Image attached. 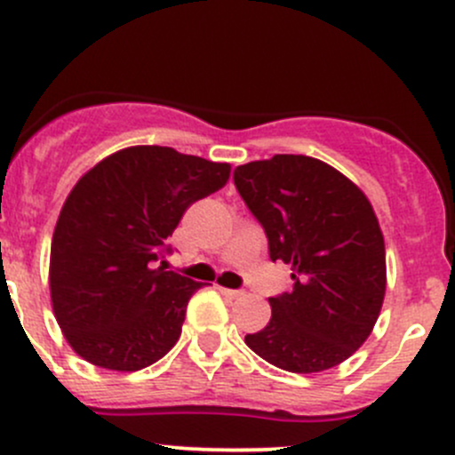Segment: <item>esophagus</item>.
Returning <instances> with one entry per match:
<instances>
[{"instance_id":"34e87169","label":"esophagus","mask_w":455,"mask_h":455,"mask_svg":"<svg viewBox=\"0 0 455 455\" xmlns=\"http://www.w3.org/2000/svg\"><path fill=\"white\" fill-rule=\"evenodd\" d=\"M220 292H222L224 297H228V299H237V297L244 295L242 291H233V288H220Z\"/></svg>"}]
</instances>
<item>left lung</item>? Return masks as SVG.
I'll return each instance as SVG.
<instances>
[{
  "instance_id": "8db88e82",
  "label": "left lung",
  "mask_w": 455,
  "mask_h": 455,
  "mask_svg": "<svg viewBox=\"0 0 455 455\" xmlns=\"http://www.w3.org/2000/svg\"><path fill=\"white\" fill-rule=\"evenodd\" d=\"M264 227L270 259L292 264V288L270 297L268 325L246 346L275 368L313 374L370 337L385 297V242L363 191L310 156L277 154L233 173Z\"/></svg>"
}]
</instances>
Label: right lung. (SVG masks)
Instances as JSON below:
<instances>
[{
	"label": "right lung",
	"instance_id": "obj_1",
	"mask_svg": "<svg viewBox=\"0 0 455 455\" xmlns=\"http://www.w3.org/2000/svg\"><path fill=\"white\" fill-rule=\"evenodd\" d=\"M228 176V163L158 145L127 147L81 176L54 227L50 299L87 363L136 371L176 346L187 304L204 283L157 261L182 213Z\"/></svg>",
	"mask_w": 455,
	"mask_h": 455
}]
</instances>
